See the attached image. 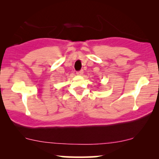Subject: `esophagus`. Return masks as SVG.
<instances>
[{"mask_svg":"<svg viewBox=\"0 0 159 159\" xmlns=\"http://www.w3.org/2000/svg\"><path fill=\"white\" fill-rule=\"evenodd\" d=\"M83 73H84V71L83 70H80V71H78V72H77L78 75H83Z\"/></svg>","mask_w":159,"mask_h":159,"instance_id":"esophagus-1","label":"esophagus"}]
</instances>
